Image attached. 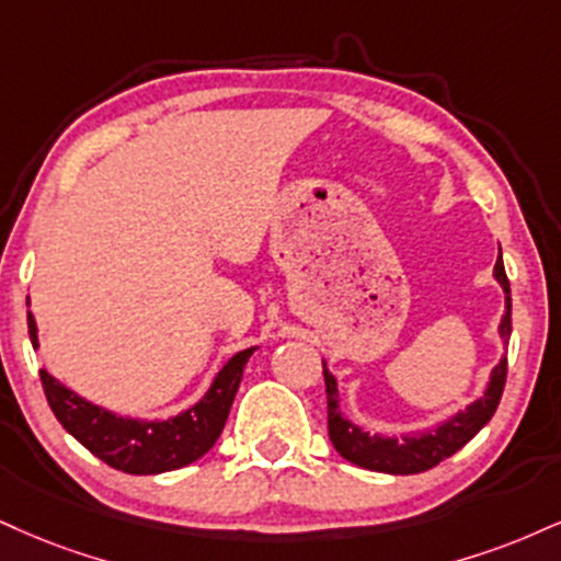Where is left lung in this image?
<instances>
[{
	"mask_svg": "<svg viewBox=\"0 0 561 561\" xmlns=\"http://www.w3.org/2000/svg\"><path fill=\"white\" fill-rule=\"evenodd\" d=\"M496 282L504 289V316L499 323V334H502L504 345L510 342L512 334V295H510V279L504 272L502 248H499V259L494 266ZM323 381H327V410H329V438H332L334 449L340 451L345 460H350L357 468L376 470V473L389 476H413L423 473V470L436 468L438 462L447 460L457 449L481 431L491 415L496 413L499 400H502L504 381H507V355L499 360V366L491 370V379L485 383L483 397L470 402L468 408L438 423L436 428L421 431V434H402V436H381L368 434L353 421H347L340 410V389H336V379L329 374L327 363H323Z\"/></svg>",
	"mask_w": 561,
	"mask_h": 561,
	"instance_id": "left-lung-1",
	"label": "left lung"
}]
</instances>
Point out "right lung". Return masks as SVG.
<instances>
[{"label": "right lung", "mask_w": 561, "mask_h": 561, "mask_svg": "<svg viewBox=\"0 0 561 561\" xmlns=\"http://www.w3.org/2000/svg\"><path fill=\"white\" fill-rule=\"evenodd\" d=\"M28 334L33 350H38L36 319L28 310ZM255 347L240 350L214 376L211 387L198 402L167 421H140V417L117 415L112 410L83 400L76 391L57 381L42 368V383L51 413L62 423L67 434L104 460L110 468L130 476H157L167 470L185 468L204 457L225 428L229 408L238 394L242 368Z\"/></svg>", "instance_id": "obj_1"}]
</instances>
